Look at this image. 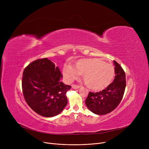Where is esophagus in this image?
<instances>
[{
	"instance_id": "obj_1",
	"label": "esophagus",
	"mask_w": 149,
	"mask_h": 149,
	"mask_svg": "<svg viewBox=\"0 0 149 149\" xmlns=\"http://www.w3.org/2000/svg\"><path fill=\"white\" fill-rule=\"evenodd\" d=\"M72 88L73 89H79V88H80V85H77V84H73L72 85Z\"/></svg>"
}]
</instances>
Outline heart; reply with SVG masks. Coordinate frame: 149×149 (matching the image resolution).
I'll return each instance as SVG.
<instances>
[{
    "mask_svg": "<svg viewBox=\"0 0 149 149\" xmlns=\"http://www.w3.org/2000/svg\"><path fill=\"white\" fill-rule=\"evenodd\" d=\"M78 74L83 75L87 86L93 91H100L110 85L115 75L114 66L98 58L78 60L74 68H64L63 75L69 81L75 79Z\"/></svg>",
    "mask_w": 149,
    "mask_h": 149,
    "instance_id": "b5f03b06",
    "label": "heart"
}]
</instances>
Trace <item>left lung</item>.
I'll return each instance as SVG.
<instances>
[{
	"mask_svg": "<svg viewBox=\"0 0 149 149\" xmlns=\"http://www.w3.org/2000/svg\"><path fill=\"white\" fill-rule=\"evenodd\" d=\"M115 77L113 81L99 92L89 93L85 103L89 110L97 115H106L118 106L126 88V74L122 67L113 61Z\"/></svg>",
	"mask_w": 149,
	"mask_h": 149,
	"instance_id": "obj_1",
	"label": "left lung"
}]
</instances>
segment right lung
Returning <instances> with one entry per match:
<instances>
[{"label": "right lung", "instance_id": "add662e5", "mask_svg": "<svg viewBox=\"0 0 149 149\" xmlns=\"http://www.w3.org/2000/svg\"><path fill=\"white\" fill-rule=\"evenodd\" d=\"M63 75L47 58L29 63L23 70L22 86L26 103L35 112L52 117L60 113L68 103L66 92L71 86L60 81Z\"/></svg>", "mask_w": 149, "mask_h": 149}]
</instances>
